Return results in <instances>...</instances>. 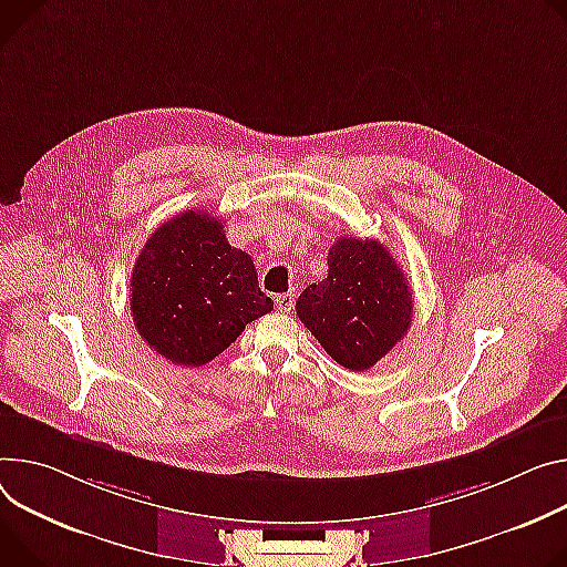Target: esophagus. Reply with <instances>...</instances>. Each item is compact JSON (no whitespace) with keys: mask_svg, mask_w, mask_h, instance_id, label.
<instances>
[{"mask_svg":"<svg viewBox=\"0 0 567 567\" xmlns=\"http://www.w3.org/2000/svg\"><path fill=\"white\" fill-rule=\"evenodd\" d=\"M293 302H296V293L293 291L276 296V307H278L280 312H291L293 310Z\"/></svg>","mask_w":567,"mask_h":567,"instance_id":"1","label":"esophagus"}]
</instances>
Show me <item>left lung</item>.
Instances as JSON below:
<instances>
[{"instance_id":"obj_1","label":"left lung","mask_w":567,"mask_h":567,"mask_svg":"<svg viewBox=\"0 0 567 567\" xmlns=\"http://www.w3.org/2000/svg\"><path fill=\"white\" fill-rule=\"evenodd\" d=\"M296 315L337 364L369 371L406 334L414 300L384 244L339 237L328 252V278L298 296Z\"/></svg>"}]
</instances>
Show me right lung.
Returning a JSON list of instances; mask_svg holds the SVG:
<instances>
[{
	"instance_id": "add662e5",
	"label": "right lung",
	"mask_w": 567,
	"mask_h": 567,
	"mask_svg": "<svg viewBox=\"0 0 567 567\" xmlns=\"http://www.w3.org/2000/svg\"><path fill=\"white\" fill-rule=\"evenodd\" d=\"M128 291L140 337L176 367L213 362L250 321L274 310L246 250L233 248L224 221L203 210L156 228Z\"/></svg>"
}]
</instances>
